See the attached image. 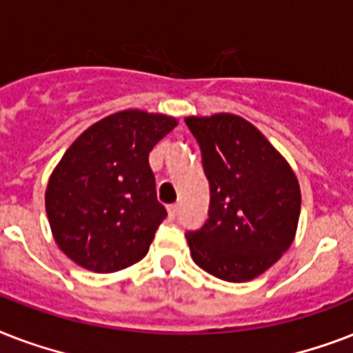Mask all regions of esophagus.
Here are the masks:
<instances>
[{"label":"esophagus","instance_id":"1","mask_svg":"<svg viewBox=\"0 0 353 353\" xmlns=\"http://www.w3.org/2000/svg\"><path fill=\"white\" fill-rule=\"evenodd\" d=\"M177 210H179V207L177 205H168V216H170L172 220L177 216Z\"/></svg>","mask_w":353,"mask_h":353}]
</instances>
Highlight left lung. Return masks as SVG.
<instances>
[{
    "mask_svg": "<svg viewBox=\"0 0 353 353\" xmlns=\"http://www.w3.org/2000/svg\"><path fill=\"white\" fill-rule=\"evenodd\" d=\"M210 185L209 220L188 231L192 260L216 279L247 282L295 240L301 187L290 163L245 119L187 117Z\"/></svg>",
    "mask_w": 353,
    "mask_h": 353,
    "instance_id": "8db88e82",
    "label": "left lung"
}]
</instances>
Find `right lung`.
<instances>
[{
	"mask_svg": "<svg viewBox=\"0 0 353 353\" xmlns=\"http://www.w3.org/2000/svg\"><path fill=\"white\" fill-rule=\"evenodd\" d=\"M177 119L124 110L77 137L52 170L46 210L63 254L113 273L146 256L166 209L157 201L148 155Z\"/></svg>",
	"mask_w": 353,
	"mask_h": 353,
	"instance_id": "right-lung-1",
	"label": "right lung"
}]
</instances>
